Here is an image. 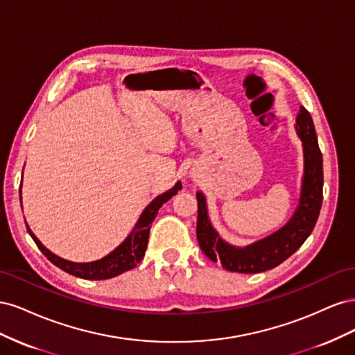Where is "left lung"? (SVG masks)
<instances>
[{
	"label": "left lung",
	"mask_w": 355,
	"mask_h": 355,
	"mask_svg": "<svg viewBox=\"0 0 355 355\" xmlns=\"http://www.w3.org/2000/svg\"><path fill=\"white\" fill-rule=\"evenodd\" d=\"M295 130L304 149V176L297 207L283 227L247 245L225 241L213 228L206 196L197 192V240L210 261L220 262L231 272L257 274L272 270L292 256L313 232L323 202V155L320 153L315 127L309 112L300 106Z\"/></svg>",
	"instance_id": "obj_1"
}]
</instances>
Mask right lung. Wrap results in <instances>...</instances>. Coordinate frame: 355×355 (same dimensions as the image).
<instances>
[{
	"label": "right lung",
	"mask_w": 355,
	"mask_h": 355,
	"mask_svg": "<svg viewBox=\"0 0 355 355\" xmlns=\"http://www.w3.org/2000/svg\"><path fill=\"white\" fill-rule=\"evenodd\" d=\"M180 189H182V182L178 180L173 188H170L168 191L163 192V194L155 197L145 207L141 218L137 219L135 228L132 230L130 234L127 235L125 240L120 245L115 247L111 253L103 256L102 259L93 261V262H72L68 259H63V257L55 253H51L47 247L42 245V243L35 237V234L31 231L29 225L26 222L25 223H26L29 235L32 237V240L35 241L42 254H44L51 263H55L58 268H60V270H63L71 275L85 278V280H108V278H112L125 271L133 270V268L142 261V257L145 256L146 245H148L149 230H151V223L154 222L159 207L163 206L164 202H167L171 197L176 196L178 191ZM19 192H20V201H22V189Z\"/></svg>",
	"instance_id": "right-lung-1"
}]
</instances>
